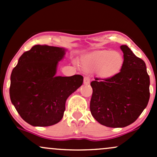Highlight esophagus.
Here are the masks:
<instances>
[{
	"label": "esophagus",
	"instance_id": "1",
	"mask_svg": "<svg viewBox=\"0 0 157 157\" xmlns=\"http://www.w3.org/2000/svg\"><path fill=\"white\" fill-rule=\"evenodd\" d=\"M83 82H84V84H86V85L89 84L90 82V77H85Z\"/></svg>",
	"mask_w": 157,
	"mask_h": 157
}]
</instances>
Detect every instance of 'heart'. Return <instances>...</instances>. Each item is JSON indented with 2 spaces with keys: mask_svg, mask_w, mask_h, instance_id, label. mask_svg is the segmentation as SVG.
Here are the masks:
<instances>
[{
  "mask_svg": "<svg viewBox=\"0 0 157 157\" xmlns=\"http://www.w3.org/2000/svg\"><path fill=\"white\" fill-rule=\"evenodd\" d=\"M123 63V57L120 52L109 50L94 52L81 60L82 67L86 71H97L100 77L105 78L117 74L121 70Z\"/></svg>",
  "mask_w": 157,
  "mask_h": 157,
  "instance_id": "obj_1",
  "label": "heart"
}]
</instances>
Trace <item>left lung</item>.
<instances>
[{"mask_svg":"<svg viewBox=\"0 0 157 157\" xmlns=\"http://www.w3.org/2000/svg\"><path fill=\"white\" fill-rule=\"evenodd\" d=\"M120 48L124 63L120 72L109 78L96 77L91 82V114L99 123L110 128H123L136 121L150 98L145 62L126 45Z\"/></svg>","mask_w":157,"mask_h":157,"instance_id":"8db88e82","label":"left lung"}]
</instances>
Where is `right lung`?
I'll list each match as a JSON object with an SVG mask.
<instances>
[{"instance_id": "right-lung-1", "label": "right lung", "mask_w": 157, "mask_h": 157, "mask_svg": "<svg viewBox=\"0 0 157 157\" xmlns=\"http://www.w3.org/2000/svg\"><path fill=\"white\" fill-rule=\"evenodd\" d=\"M66 49L35 45L20 57L11 75V102L24 121L33 126L53 125L61 120L66 101L82 86L83 77L56 76Z\"/></svg>"}]
</instances>
